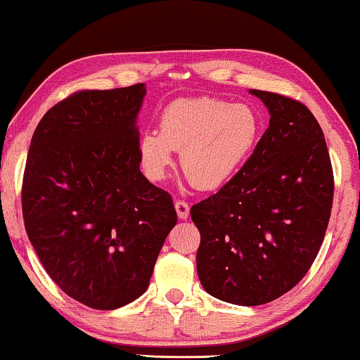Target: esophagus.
I'll use <instances>...</instances> for the list:
<instances>
[{
    "label": "esophagus",
    "instance_id": "1",
    "mask_svg": "<svg viewBox=\"0 0 360 360\" xmlns=\"http://www.w3.org/2000/svg\"><path fill=\"white\" fill-rule=\"evenodd\" d=\"M174 208H176V213H178L179 219H187L191 214V207L189 203L184 202V200H178L174 203Z\"/></svg>",
    "mask_w": 360,
    "mask_h": 360
}]
</instances>
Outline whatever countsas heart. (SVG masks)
Returning <instances> with one entry per match:
<instances>
[{
    "mask_svg": "<svg viewBox=\"0 0 360 360\" xmlns=\"http://www.w3.org/2000/svg\"><path fill=\"white\" fill-rule=\"evenodd\" d=\"M259 118L247 104L214 98L171 102L158 120V131L141 134L139 155L153 181L167 176L174 150L184 174L197 189L214 191L233 179L259 138Z\"/></svg>",
    "mask_w": 360,
    "mask_h": 360,
    "instance_id": "heart-1",
    "label": "heart"
}]
</instances>
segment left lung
<instances>
[{
	"label": "left lung",
	"instance_id": "left-lung-1",
	"mask_svg": "<svg viewBox=\"0 0 360 360\" xmlns=\"http://www.w3.org/2000/svg\"><path fill=\"white\" fill-rule=\"evenodd\" d=\"M250 93L269 110V128L233 179L191 208L202 287L238 306L271 303L306 276L333 203L327 142L309 108L269 91Z\"/></svg>",
	"mask_w": 360,
	"mask_h": 360
}]
</instances>
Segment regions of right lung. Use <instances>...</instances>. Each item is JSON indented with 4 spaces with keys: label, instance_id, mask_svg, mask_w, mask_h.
Instances as JSON below:
<instances>
[{
    "label": "right lung",
    "instance_id": "obj_1",
    "mask_svg": "<svg viewBox=\"0 0 360 360\" xmlns=\"http://www.w3.org/2000/svg\"><path fill=\"white\" fill-rule=\"evenodd\" d=\"M144 83L78 91L44 113L28 149L22 213L48 276L93 309L146 292L176 226L173 198L141 173Z\"/></svg>",
    "mask_w": 360,
    "mask_h": 360
}]
</instances>
